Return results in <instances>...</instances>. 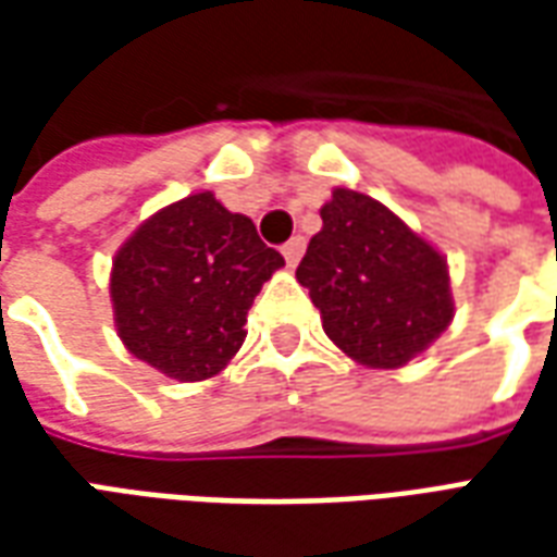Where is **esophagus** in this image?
<instances>
[{
	"instance_id": "1",
	"label": "esophagus",
	"mask_w": 557,
	"mask_h": 557,
	"mask_svg": "<svg viewBox=\"0 0 557 557\" xmlns=\"http://www.w3.org/2000/svg\"><path fill=\"white\" fill-rule=\"evenodd\" d=\"M304 247H307V242H304L301 235H295V238H289V242L283 244V256H286L289 265H298V259L304 256Z\"/></svg>"
}]
</instances>
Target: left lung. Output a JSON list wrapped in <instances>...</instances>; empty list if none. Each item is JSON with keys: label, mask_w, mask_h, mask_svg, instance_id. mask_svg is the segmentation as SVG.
<instances>
[{"label": "left lung", "mask_w": 557, "mask_h": 557, "mask_svg": "<svg viewBox=\"0 0 557 557\" xmlns=\"http://www.w3.org/2000/svg\"><path fill=\"white\" fill-rule=\"evenodd\" d=\"M295 277L325 334L379 370L409 363L454 319L444 256L373 196L337 187Z\"/></svg>", "instance_id": "8db88e82"}]
</instances>
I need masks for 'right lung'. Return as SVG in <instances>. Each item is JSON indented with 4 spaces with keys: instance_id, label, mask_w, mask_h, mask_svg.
Returning a JSON list of instances; mask_svg holds the SVG:
<instances>
[{
    "instance_id": "1",
    "label": "right lung",
    "mask_w": 557,
    "mask_h": 557,
    "mask_svg": "<svg viewBox=\"0 0 557 557\" xmlns=\"http://www.w3.org/2000/svg\"><path fill=\"white\" fill-rule=\"evenodd\" d=\"M283 256L214 194L160 208L113 259L110 298L127 351L178 382L218 375L242 349L247 310Z\"/></svg>"
}]
</instances>
